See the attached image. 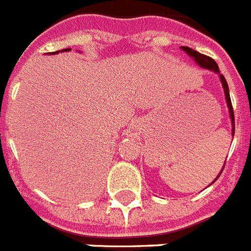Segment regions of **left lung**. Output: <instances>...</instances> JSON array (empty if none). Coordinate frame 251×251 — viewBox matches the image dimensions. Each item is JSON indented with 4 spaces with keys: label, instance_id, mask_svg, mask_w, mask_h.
I'll return each mask as SVG.
<instances>
[{
    "label": "left lung",
    "instance_id": "obj_1",
    "mask_svg": "<svg viewBox=\"0 0 251 251\" xmlns=\"http://www.w3.org/2000/svg\"><path fill=\"white\" fill-rule=\"evenodd\" d=\"M180 49L184 51V53L188 54L189 56H191L192 59L195 60L196 63H197L201 68L203 69H208V71L213 72V73L219 74L220 77V80H221V84H222V88H224V93H225V100H226V103H227V108H228V115H230V120H231V126H232V131H231V134H232V136H234L235 134V119H234V110H232V104H231V99H230V92H228V86H227V82H226L225 77L222 75L221 73H220V69H219V65L216 64V62L213 59H211L210 56L207 55H203V54L198 53V51H196V50L191 49V48L188 47H180ZM224 167H225V164H224ZM224 167H222L221 172L219 173V176L216 177V179L213 180L212 183H215L217 180V178L220 177V174L222 173V171H224ZM211 183V184H212ZM210 184V186H211ZM208 186V187H210Z\"/></svg>",
    "mask_w": 251,
    "mask_h": 251
}]
</instances>
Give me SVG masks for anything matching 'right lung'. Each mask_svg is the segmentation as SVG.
I'll list each match as a JSON object with an SVG mask.
<instances>
[{"label": "right lung", "instance_id": "1", "mask_svg": "<svg viewBox=\"0 0 251 251\" xmlns=\"http://www.w3.org/2000/svg\"><path fill=\"white\" fill-rule=\"evenodd\" d=\"M71 49H63V50H58V51H54V53H47V54H58V53H63V51H69Z\"/></svg>", "mask_w": 251, "mask_h": 251}]
</instances>
